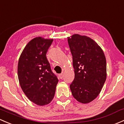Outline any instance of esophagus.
<instances>
[{"mask_svg": "<svg viewBox=\"0 0 124 124\" xmlns=\"http://www.w3.org/2000/svg\"><path fill=\"white\" fill-rule=\"evenodd\" d=\"M63 77V74H59V78H61V79H62Z\"/></svg>", "mask_w": 124, "mask_h": 124, "instance_id": "obj_1", "label": "esophagus"}]
</instances>
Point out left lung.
<instances>
[{
    "label": "left lung",
    "instance_id": "obj_1",
    "mask_svg": "<svg viewBox=\"0 0 124 124\" xmlns=\"http://www.w3.org/2000/svg\"><path fill=\"white\" fill-rule=\"evenodd\" d=\"M75 77L70 84L74 98L88 103L97 97L106 79V61L101 47L90 37L74 34L68 37Z\"/></svg>",
    "mask_w": 124,
    "mask_h": 124
}]
</instances>
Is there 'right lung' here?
<instances>
[{"instance_id": "right-lung-1", "label": "right lung", "mask_w": 124, "mask_h": 124, "mask_svg": "<svg viewBox=\"0 0 124 124\" xmlns=\"http://www.w3.org/2000/svg\"><path fill=\"white\" fill-rule=\"evenodd\" d=\"M53 41L41 37L32 39L25 47L18 61L21 87L28 99L39 106L50 103L58 83L46 58Z\"/></svg>"}]
</instances>
